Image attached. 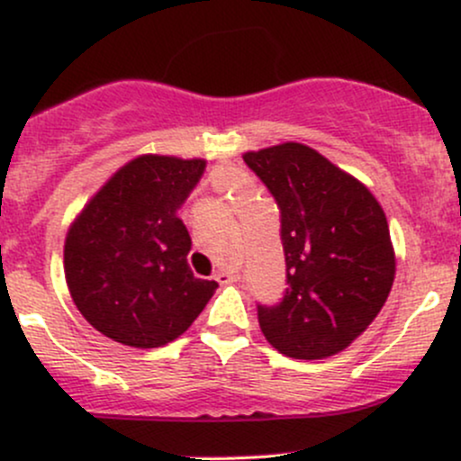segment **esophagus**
I'll use <instances>...</instances> for the list:
<instances>
[{
  "mask_svg": "<svg viewBox=\"0 0 461 461\" xmlns=\"http://www.w3.org/2000/svg\"><path fill=\"white\" fill-rule=\"evenodd\" d=\"M214 279L219 284H234L240 279V275H238V271H225V268H221V271L214 273Z\"/></svg>",
  "mask_w": 461,
  "mask_h": 461,
  "instance_id": "esophagus-1",
  "label": "esophagus"
}]
</instances>
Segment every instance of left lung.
Instances as JSON below:
<instances>
[{
    "label": "left lung",
    "instance_id": "8db88e82",
    "mask_svg": "<svg viewBox=\"0 0 461 461\" xmlns=\"http://www.w3.org/2000/svg\"><path fill=\"white\" fill-rule=\"evenodd\" d=\"M242 158L282 212L288 288L277 305H258L260 330L288 357L336 356L366 331L393 288L384 208L359 179L301 142Z\"/></svg>",
    "mask_w": 461,
    "mask_h": 461
}]
</instances>
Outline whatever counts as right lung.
<instances>
[{
	"label": "right lung",
	"instance_id": "1",
	"mask_svg": "<svg viewBox=\"0 0 461 461\" xmlns=\"http://www.w3.org/2000/svg\"><path fill=\"white\" fill-rule=\"evenodd\" d=\"M203 171L201 158L145 153L123 164L68 227V293L114 342L156 348L176 340L219 288L190 271L193 242L177 216Z\"/></svg>",
	"mask_w": 461,
	"mask_h": 461
}]
</instances>
